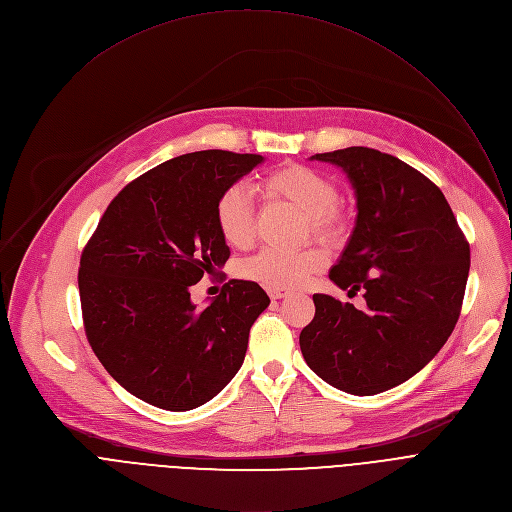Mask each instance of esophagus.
<instances>
[{
    "mask_svg": "<svg viewBox=\"0 0 512 512\" xmlns=\"http://www.w3.org/2000/svg\"><path fill=\"white\" fill-rule=\"evenodd\" d=\"M267 294H269L271 300H281V298H285V296L289 294V291H287V289H281V287H269Z\"/></svg>",
    "mask_w": 512,
    "mask_h": 512,
    "instance_id": "34e87169",
    "label": "esophagus"
}]
</instances>
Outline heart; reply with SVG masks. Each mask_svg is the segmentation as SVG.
<instances>
[{
  "instance_id": "obj_1",
  "label": "heart",
  "mask_w": 512,
  "mask_h": 512,
  "mask_svg": "<svg viewBox=\"0 0 512 512\" xmlns=\"http://www.w3.org/2000/svg\"><path fill=\"white\" fill-rule=\"evenodd\" d=\"M259 190L298 208L306 218L310 231L324 239L336 241L346 229L344 214L336 208V184L302 164H287L269 172ZM214 223L221 239L233 249H245L253 241V210L247 192L241 186H229L214 204ZM326 257L320 249L308 247L300 251L263 249L243 265V275L267 287L289 289L320 271Z\"/></svg>"
}]
</instances>
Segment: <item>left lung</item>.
Listing matches in <instances>:
<instances>
[{"instance_id": "obj_1", "label": "left lung", "mask_w": 512, "mask_h": 512, "mask_svg": "<svg viewBox=\"0 0 512 512\" xmlns=\"http://www.w3.org/2000/svg\"><path fill=\"white\" fill-rule=\"evenodd\" d=\"M342 168L356 196V225L330 279L362 291L356 310L314 294V320L300 334L308 367L350 395L389 391L440 352L462 310L470 245L429 178L371 148L316 154Z\"/></svg>"}]
</instances>
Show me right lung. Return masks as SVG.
Listing matches in <instances>:
<instances>
[{
  "mask_svg": "<svg viewBox=\"0 0 512 512\" xmlns=\"http://www.w3.org/2000/svg\"><path fill=\"white\" fill-rule=\"evenodd\" d=\"M261 162L225 150L164 162L111 200L85 245L79 291L89 344L137 399L190 411L241 369L267 294L255 281L231 279L198 310L190 287L231 255L214 223L218 196Z\"/></svg>",
  "mask_w": 512,
  "mask_h": 512,
  "instance_id": "obj_1",
  "label": "right lung"
}]
</instances>
